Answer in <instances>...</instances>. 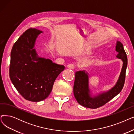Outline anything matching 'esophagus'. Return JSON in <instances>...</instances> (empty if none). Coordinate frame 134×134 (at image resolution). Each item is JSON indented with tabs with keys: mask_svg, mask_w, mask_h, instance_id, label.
Masks as SVG:
<instances>
[{
	"mask_svg": "<svg viewBox=\"0 0 134 134\" xmlns=\"http://www.w3.org/2000/svg\"><path fill=\"white\" fill-rule=\"evenodd\" d=\"M67 67L71 69H74L75 68V65L73 63H71V64H69V65L67 66Z\"/></svg>",
	"mask_w": 134,
	"mask_h": 134,
	"instance_id": "obj_1",
	"label": "esophagus"
}]
</instances>
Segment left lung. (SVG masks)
Wrapping results in <instances>:
<instances>
[{"mask_svg":"<svg viewBox=\"0 0 134 134\" xmlns=\"http://www.w3.org/2000/svg\"><path fill=\"white\" fill-rule=\"evenodd\" d=\"M115 50L118 53L116 57L123 61V67L117 83L109 91L92 97L89 89L88 73L84 71L75 72L73 93L75 99L80 105L92 109L100 107L111 100L121 91L125 82L127 59L123 45L121 42L117 41Z\"/></svg>","mask_w":134,"mask_h":134,"instance_id":"left-lung-1","label":"left lung"}]
</instances>
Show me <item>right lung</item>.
Returning <instances> with one entry per match:
<instances>
[{"mask_svg": "<svg viewBox=\"0 0 134 134\" xmlns=\"http://www.w3.org/2000/svg\"><path fill=\"white\" fill-rule=\"evenodd\" d=\"M42 32L36 28L28 29L15 43L11 51L10 78L21 96L32 102L48 97L55 79L65 69L63 65L38 57L33 48L38 34Z\"/></svg>", "mask_w": 134, "mask_h": 134, "instance_id": "add662e5", "label": "right lung"}]
</instances>
